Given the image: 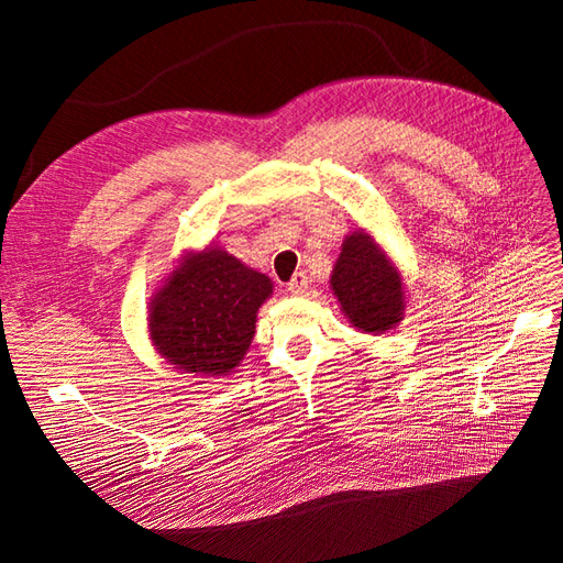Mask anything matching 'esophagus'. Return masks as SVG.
Here are the masks:
<instances>
[{"label":"esophagus","instance_id":"34e87169","mask_svg":"<svg viewBox=\"0 0 563 563\" xmlns=\"http://www.w3.org/2000/svg\"><path fill=\"white\" fill-rule=\"evenodd\" d=\"M308 286H310L308 275H305V272H296L291 282H288V291H291L294 296H302L305 291H308Z\"/></svg>","mask_w":563,"mask_h":563}]
</instances>
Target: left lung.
Here are the masks:
<instances>
[{"label":"left lung","mask_w":563,"mask_h":563,"mask_svg":"<svg viewBox=\"0 0 563 563\" xmlns=\"http://www.w3.org/2000/svg\"><path fill=\"white\" fill-rule=\"evenodd\" d=\"M331 286L340 308L356 329L383 333L401 319L404 288L399 272L366 232H354L345 240Z\"/></svg>","instance_id":"8db88e82"}]
</instances>
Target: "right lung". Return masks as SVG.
<instances>
[{
  "label": "right lung",
  "instance_id": "obj_1",
  "mask_svg": "<svg viewBox=\"0 0 563 563\" xmlns=\"http://www.w3.org/2000/svg\"><path fill=\"white\" fill-rule=\"evenodd\" d=\"M269 294L265 275L225 251L187 255L152 300V343L176 368L228 376L246 354Z\"/></svg>",
  "mask_w": 563,
  "mask_h": 563
}]
</instances>
